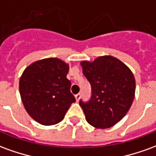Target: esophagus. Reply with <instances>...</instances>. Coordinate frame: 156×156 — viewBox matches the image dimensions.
Wrapping results in <instances>:
<instances>
[{"mask_svg":"<svg viewBox=\"0 0 156 156\" xmlns=\"http://www.w3.org/2000/svg\"><path fill=\"white\" fill-rule=\"evenodd\" d=\"M80 98H81V94H78L75 95V98H76V101L77 102L79 101Z\"/></svg>","mask_w":156,"mask_h":156,"instance_id":"esophagus-1","label":"esophagus"}]
</instances>
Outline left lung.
Instances as JSON below:
<instances>
[{"label": "left lung", "mask_w": 156, "mask_h": 156, "mask_svg": "<svg viewBox=\"0 0 156 156\" xmlns=\"http://www.w3.org/2000/svg\"><path fill=\"white\" fill-rule=\"evenodd\" d=\"M92 87L91 99L79 102L86 120L97 129L114 126L125 116L134 101L133 73L118 58L105 55L80 62Z\"/></svg>", "instance_id": "obj_1"}]
</instances>
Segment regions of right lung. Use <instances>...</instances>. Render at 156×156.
I'll return each mask as SVG.
<instances>
[{
    "label": "right lung",
    "instance_id": "obj_1",
    "mask_svg": "<svg viewBox=\"0 0 156 156\" xmlns=\"http://www.w3.org/2000/svg\"><path fill=\"white\" fill-rule=\"evenodd\" d=\"M69 65L58 58L37 60L27 66L19 81V91L26 111L42 125L61 122L73 103Z\"/></svg>",
    "mask_w": 156,
    "mask_h": 156
}]
</instances>
